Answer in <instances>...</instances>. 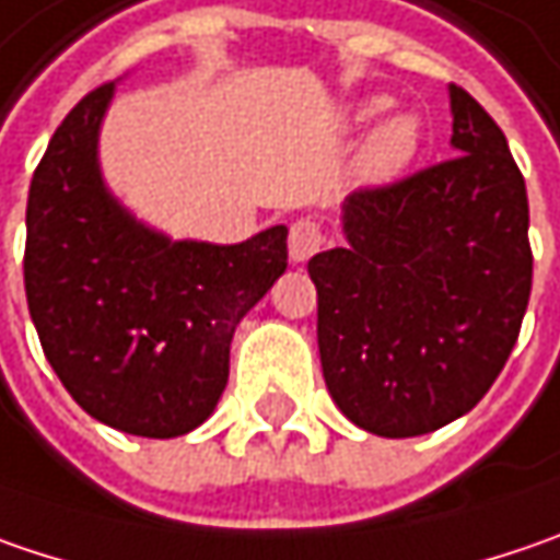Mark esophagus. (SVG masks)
I'll return each mask as SVG.
<instances>
[{
  "label": "esophagus",
  "instance_id": "1",
  "mask_svg": "<svg viewBox=\"0 0 560 560\" xmlns=\"http://www.w3.org/2000/svg\"><path fill=\"white\" fill-rule=\"evenodd\" d=\"M326 244V234L323 229L313 222V219H298L291 225V234H288V254H291V262H306L313 254H319Z\"/></svg>",
  "mask_w": 560,
  "mask_h": 560
}]
</instances>
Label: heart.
<instances>
[{
	"instance_id": "heart-1",
	"label": "heart",
	"mask_w": 560,
	"mask_h": 560,
	"mask_svg": "<svg viewBox=\"0 0 560 560\" xmlns=\"http://www.w3.org/2000/svg\"><path fill=\"white\" fill-rule=\"evenodd\" d=\"M385 109H388V100L370 96V100L357 103L348 112V121L360 128V125L373 121ZM420 143H423V121H420V115H413V112L385 115L376 128L366 135L363 147H360V175L370 184L395 182L404 168L417 159Z\"/></svg>"
}]
</instances>
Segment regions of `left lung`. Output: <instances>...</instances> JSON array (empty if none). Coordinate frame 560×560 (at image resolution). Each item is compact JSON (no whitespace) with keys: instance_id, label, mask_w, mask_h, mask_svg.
<instances>
[{"instance_id":"8db88e82","label":"left lung","mask_w":560,"mask_h":560,"mask_svg":"<svg viewBox=\"0 0 560 560\" xmlns=\"http://www.w3.org/2000/svg\"><path fill=\"white\" fill-rule=\"evenodd\" d=\"M457 156L341 203V247L310 259L331 401L382 439L470 413L504 370L529 284V203L492 115L448 86Z\"/></svg>"}]
</instances>
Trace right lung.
Here are the masks:
<instances>
[{
    "mask_svg": "<svg viewBox=\"0 0 560 560\" xmlns=\"http://www.w3.org/2000/svg\"><path fill=\"white\" fill-rule=\"evenodd\" d=\"M112 96L86 93L34 172L24 291L49 366L93 420L175 439L222 398L234 328L288 269V229L209 244L140 222L100 168Z\"/></svg>",
    "mask_w": 560,
    "mask_h": 560,
    "instance_id": "add662e5",
    "label": "right lung"
}]
</instances>
